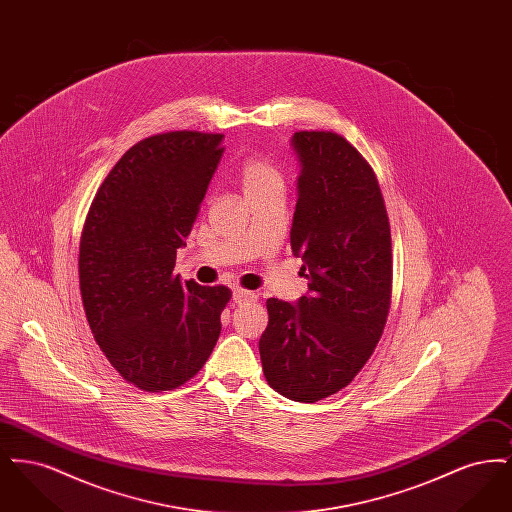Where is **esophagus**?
I'll list each match as a JSON object with an SVG mask.
<instances>
[{
  "instance_id": "1",
  "label": "esophagus",
  "mask_w": 512,
  "mask_h": 512,
  "mask_svg": "<svg viewBox=\"0 0 512 512\" xmlns=\"http://www.w3.org/2000/svg\"><path fill=\"white\" fill-rule=\"evenodd\" d=\"M257 299H259V295L255 292H249V290H244V288H236V290H234V301H236L238 305L255 303Z\"/></svg>"
}]
</instances>
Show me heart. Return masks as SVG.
<instances>
[{
  "mask_svg": "<svg viewBox=\"0 0 512 512\" xmlns=\"http://www.w3.org/2000/svg\"><path fill=\"white\" fill-rule=\"evenodd\" d=\"M238 178L247 195L261 194L272 188H284V174L265 155L245 157L238 169Z\"/></svg>",
  "mask_w": 512,
  "mask_h": 512,
  "instance_id": "obj_1",
  "label": "heart"
}]
</instances>
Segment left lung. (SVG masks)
Returning <instances> with one entry per match:
<instances>
[{"label": "left lung", "mask_w": 512, "mask_h": 512, "mask_svg": "<svg viewBox=\"0 0 512 512\" xmlns=\"http://www.w3.org/2000/svg\"><path fill=\"white\" fill-rule=\"evenodd\" d=\"M301 161L290 244L309 293L297 305L270 297L259 353L268 386L315 403L361 372L384 334L391 305V232L378 178L330 130H299Z\"/></svg>", "instance_id": "left-lung-1"}]
</instances>
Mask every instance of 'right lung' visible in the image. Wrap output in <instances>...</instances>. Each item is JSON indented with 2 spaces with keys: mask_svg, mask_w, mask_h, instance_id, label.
<instances>
[{
  "mask_svg": "<svg viewBox=\"0 0 512 512\" xmlns=\"http://www.w3.org/2000/svg\"><path fill=\"white\" fill-rule=\"evenodd\" d=\"M222 134L172 130L130 147L80 236V295L94 340L128 384L180 388L207 363L232 292L174 274L176 249L224 153Z\"/></svg>",
  "mask_w": 512,
  "mask_h": 512,
  "instance_id": "right-lung-1",
  "label": "right lung"
}]
</instances>
